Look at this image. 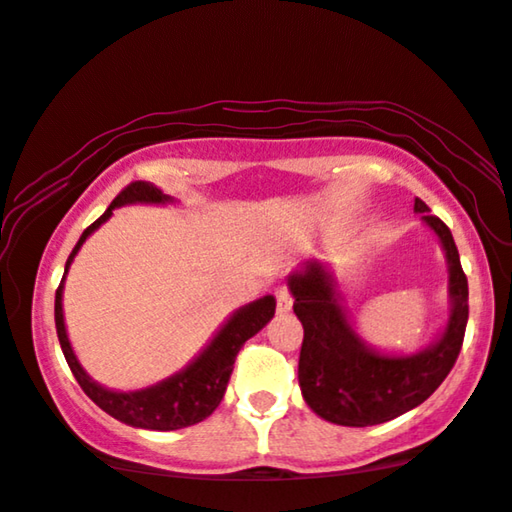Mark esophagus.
<instances>
[{
  "instance_id": "obj_1",
  "label": "esophagus",
  "mask_w": 512,
  "mask_h": 512,
  "mask_svg": "<svg viewBox=\"0 0 512 512\" xmlns=\"http://www.w3.org/2000/svg\"><path fill=\"white\" fill-rule=\"evenodd\" d=\"M275 298H277V312H279V314L291 312L293 298H291V293H289V289H286V286H282V284L277 286V289H275Z\"/></svg>"
}]
</instances>
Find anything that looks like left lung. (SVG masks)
<instances>
[{"mask_svg":"<svg viewBox=\"0 0 512 512\" xmlns=\"http://www.w3.org/2000/svg\"><path fill=\"white\" fill-rule=\"evenodd\" d=\"M415 212L438 235L450 270V319L440 338L412 356L370 349L340 305L331 270L307 261L289 277L293 312L303 324L298 382L305 403L340 426H375L417 408L436 391L457 361L468 321V279L450 228L422 200Z\"/></svg>","mask_w":512,"mask_h":512,"instance_id":"left-lung-1","label":"left lung"}]
</instances>
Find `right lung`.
I'll return each mask as SVG.
<instances>
[{"label": "right lung", "mask_w": 512, "mask_h": 512, "mask_svg": "<svg viewBox=\"0 0 512 512\" xmlns=\"http://www.w3.org/2000/svg\"><path fill=\"white\" fill-rule=\"evenodd\" d=\"M132 202H149V205H163V202H172L170 195H165L160 188H156L149 181H132L116 195L114 202L107 207L100 219L83 230V235L76 242V247L69 254L65 263V275L55 291V328H58V340L62 347V354L72 368L76 382L86 391V396L95 405L111 415L118 422L137 426V429H153V431H177L184 426H193L207 419L212 412L219 408L223 394H226L230 373H233L235 356L240 352L244 342L261 331L268 321L275 317V298L263 296L254 300V303L244 305L230 317L214 340L202 349L195 361L181 370V373L167 377V380L153 384V387L139 389V391H111L104 389L90 375L81 368L79 359L74 356V349L69 345L65 317H62V286H65V277L69 265H72L74 256L79 254L81 244L88 240L90 233H95L104 221L114 214L116 207L132 205Z\"/></svg>", "instance_id": "add662e5"}]
</instances>
